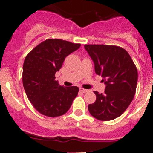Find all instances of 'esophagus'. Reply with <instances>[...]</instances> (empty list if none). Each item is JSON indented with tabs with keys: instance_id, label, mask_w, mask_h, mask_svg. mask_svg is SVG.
<instances>
[{
	"instance_id": "34e87169",
	"label": "esophagus",
	"mask_w": 153,
	"mask_h": 153,
	"mask_svg": "<svg viewBox=\"0 0 153 153\" xmlns=\"http://www.w3.org/2000/svg\"><path fill=\"white\" fill-rule=\"evenodd\" d=\"M87 89H83V88H80V92H83V93H85V92H87Z\"/></svg>"
}]
</instances>
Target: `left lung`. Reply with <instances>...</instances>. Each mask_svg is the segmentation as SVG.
Instances as JSON below:
<instances>
[{
    "label": "left lung",
    "instance_id": "8db88e82",
    "mask_svg": "<svg viewBox=\"0 0 153 153\" xmlns=\"http://www.w3.org/2000/svg\"><path fill=\"white\" fill-rule=\"evenodd\" d=\"M94 62L95 72L106 85L104 93L94 91L96 101L89 104L91 115L101 121L119 117L127 109L135 94L138 71L123 48L110 45H84Z\"/></svg>",
    "mask_w": 153,
    "mask_h": 153
}]
</instances>
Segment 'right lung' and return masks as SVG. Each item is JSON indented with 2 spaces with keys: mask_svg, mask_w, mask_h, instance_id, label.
Segmentation results:
<instances>
[{
  "mask_svg": "<svg viewBox=\"0 0 153 153\" xmlns=\"http://www.w3.org/2000/svg\"><path fill=\"white\" fill-rule=\"evenodd\" d=\"M81 47L61 39H47L27 55L23 66V85L29 101L48 117L64 115L78 95V86H63L55 81L67 55Z\"/></svg>",
  "mask_w": 153,
  "mask_h": 153,
  "instance_id": "add662e5",
  "label": "right lung"
}]
</instances>
